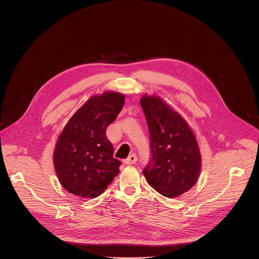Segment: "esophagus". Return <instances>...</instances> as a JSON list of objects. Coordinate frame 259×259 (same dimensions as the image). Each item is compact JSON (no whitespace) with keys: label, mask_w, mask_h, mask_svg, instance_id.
Here are the masks:
<instances>
[{"label":"esophagus","mask_w":259,"mask_h":259,"mask_svg":"<svg viewBox=\"0 0 259 259\" xmlns=\"http://www.w3.org/2000/svg\"><path fill=\"white\" fill-rule=\"evenodd\" d=\"M137 160H138L137 155L133 153V154H131L125 160H123V162H124L125 164H134V163L137 162Z\"/></svg>","instance_id":"34e87169"}]
</instances>
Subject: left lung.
I'll list each match as a JSON object with an SVG mask.
<instances>
[{
  "label": "left lung",
  "mask_w": 259,
  "mask_h": 259,
  "mask_svg": "<svg viewBox=\"0 0 259 259\" xmlns=\"http://www.w3.org/2000/svg\"><path fill=\"white\" fill-rule=\"evenodd\" d=\"M149 133L150 159L143 174L148 185L174 198L196 183L201 155L195 137L185 119L158 97L141 100Z\"/></svg>",
  "instance_id": "obj_1"
}]
</instances>
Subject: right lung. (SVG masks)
<instances>
[{
	"label": "right lung",
	"mask_w": 259,
	"mask_h": 259,
	"mask_svg": "<svg viewBox=\"0 0 259 259\" xmlns=\"http://www.w3.org/2000/svg\"><path fill=\"white\" fill-rule=\"evenodd\" d=\"M124 96L107 92L93 96L64 127L54 151L58 179L69 192L94 198L107 189L119 172L107 127L116 118Z\"/></svg>",
	"instance_id": "right-lung-1"
}]
</instances>
